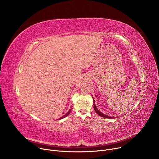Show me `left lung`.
Listing matches in <instances>:
<instances>
[{
	"instance_id": "8db88e82",
	"label": "left lung",
	"mask_w": 159,
	"mask_h": 159,
	"mask_svg": "<svg viewBox=\"0 0 159 159\" xmlns=\"http://www.w3.org/2000/svg\"><path fill=\"white\" fill-rule=\"evenodd\" d=\"M92 98H93V99L94 109V110H95L96 112L97 113V114H98L99 116H100L101 117H102V118H112V119H114V118H115V117H111V116H107V115H104V114H103V113H102L100 111H99V110H98V109L97 108L96 106V104H95V102H94V98H93V96H92Z\"/></svg>"
}]
</instances>
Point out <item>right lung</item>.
Instances as JSON below:
<instances>
[{
    "label": "right lung",
    "mask_w": 159,
    "mask_h": 159,
    "mask_svg": "<svg viewBox=\"0 0 159 159\" xmlns=\"http://www.w3.org/2000/svg\"><path fill=\"white\" fill-rule=\"evenodd\" d=\"M71 111H72V107H70V109H69V111H68L66 113V114L65 115H63V116H61V118H58V119H57V120H61V119H63V118H65V117H66L68 115H69V114H70V112H71Z\"/></svg>",
    "instance_id": "right-lung-1"
}]
</instances>
